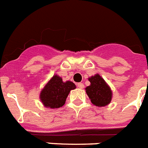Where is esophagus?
<instances>
[{
	"label": "esophagus",
	"instance_id": "1",
	"mask_svg": "<svg viewBox=\"0 0 148 148\" xmlns=\"http://www.w3.org/2000/svg\"><path fill=\"white\" fill-rule=\"evenodd\" d=\"M77 86H78V88H79L80 89H82V88H84V84L83 83H78L77 84Z\"/></svg>",
	"mask_w": 148,
	"mask_h": 148
}]
</instances>
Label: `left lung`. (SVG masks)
Instances as JSON below:
<instances>
[{
    "label": "left lung",
    "instance_id": "1",
    "mask_svg": "<svg viewBox=\"0 0 148 148\" xmlns=\"http://www.w3.org/2000/svg\"><path fill=\"white\" fill-rule=\"evenodd\" d=\"M90 85L85 88L86 93L91 103L94 106L99 107L106 106L111 103L112 92L104 79L99 75L88 78Z\"/></svg>",
    "mask_w": 148,
    "mask_h": 148
}]
</instances>
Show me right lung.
<instances>
[{"label": "right lung", "mask_w": 148, "mask_h": 148, "mask_svg": "<svg viewBox=\"0 0 148 148\" xmlns=\"http://www.w3.org/2000/svg\"><path fill=\"white\" fill-rule=\"evenodd\" d=\"M75 88L73 82L70 81L64 82L60 76L55 75L40 92V100L46 108H60L65 104L70 90Z\"/></svg>", "instance_id": "right-lung-1"}]
</instances>
